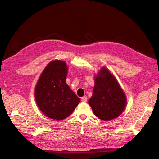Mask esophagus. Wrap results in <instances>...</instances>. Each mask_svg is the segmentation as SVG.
<instances>
[{"mask_svg": "<svg viewBox=\"0 0 159 159\" xmlns=\"http://www.w3.org/2000/svg\"><path fill=\"white\" fill-rule=\"evenodd\" d=\"M87 99H88V98H87V97H86V96H84L83 98H81V102H84V103H85V102H87Z\"/></svg>", "mask_w": 159, "mask_h": 159, "instance_id": "esophagus-1", "label": "esophagus"}]
</instances>
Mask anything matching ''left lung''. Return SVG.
I'll list each match as a JSON object with an SVG mask.
<instances>
[{
    "mask_svg": "<svg viewBox=\"0 0 159 159\" xmlns=\"http://www.w3.org/2000/svg\"><path fill=\"white\" fill-rule=\"evenodd\" d=\"M93 95L88 103L96 117L108 121L118 117L127 105V98L115 76L102 67L94 78Z\"/></svg>",
    "mask_w": 159,
    "mask_h": 159,
    "instance_id": "obj_1",
    "label": "left lung"
}]
</instances>
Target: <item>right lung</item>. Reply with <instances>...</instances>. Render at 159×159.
<instances>
[{"label": "right lung", "instance_id": "right-lung-1", "mask_svg": "<svg viewBox=\"0 0 159 159\" xmlns=\"http://www.w3.org/2000/svg\"><path fill=\"white\" fill-rule=\"evenodd\" d=\"M68 66L62 60H53L43 70L36 84V102L46 116L54 120L64 119L80 102L66 79Z\"/></svg>", "mask_w": 159, "mask_h": 159}]
</instances>
